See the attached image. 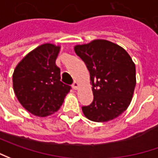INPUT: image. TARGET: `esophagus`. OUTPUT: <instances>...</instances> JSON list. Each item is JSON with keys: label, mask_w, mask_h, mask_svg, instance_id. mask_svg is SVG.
<instances>
[{"label": "esophagus", "mask_w": 158, "mask_h": 158, "mask_svg": "<svg viewBox=\"0 0 158 158\" xmlns=\"http://www.w3.org/2000/svg\"><path fill=\"white\" fill-rule=\"evenodd\" d=\"M79 82H77V81H74L73 84V88L74 90H77L78 88H79Z\"/></svg>", "instance_id": "esophagus-1"}]
</instances>
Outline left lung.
Instances as JSON below:
<instances>
[{"mask_svg": "<svg viewBox=\"0 0 158 158\" xmlns=\"http://www.w3.org/2000/svg\"><path fill=\"white\" fill-rule=\"evenodd\" d=\"M74 51L85 64L93 85L94 101L82 106L85 116L106 123L121 115L132 101L136 84L135 65L128 52L103 39L76 45Z\"/></svg>", "mask_w": 158, "mask_h": 158, "instance_id": "8db88e82", "label": "left lung"}]
</instances>
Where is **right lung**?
<instances>
[{
    "instance_id": "1",
    "label": "right lung",
    "mask_w": 158,
    "mask_h": 158,
    "mask_svg": "<svg viewBox=\"0 0 158 158\" xmlns=\"http://www.w3.org/2000/svg\"><path fill=\"white\" fill-rule=\"evenodd\" d=\"M60 46L44 44L28 53L13 73V88L21 105L35 116L45 117L62 106L71 86L60 81L56 59Z\"/></svg>"
}]
</instances>
